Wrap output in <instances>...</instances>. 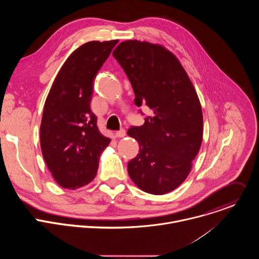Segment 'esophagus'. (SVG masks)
I'll use <instances>...</instances> for the list:
<instances>
[{
    "instance_id": "obj_1",
    "label": "esophagus",
    "mask_w": 259,
    "mask_h": 259,
    "mask_svg": "<svg viewBox=\"0 0 259 259\" xmlns=\"http://www.w3.org/2000/svg\"><path fill=\"white\" fill-rule=\"evenodd\" d=\"M125 135H126V130L125 129H121V130L116 132V137H125Z\"/></svg>"
}]
</instances>
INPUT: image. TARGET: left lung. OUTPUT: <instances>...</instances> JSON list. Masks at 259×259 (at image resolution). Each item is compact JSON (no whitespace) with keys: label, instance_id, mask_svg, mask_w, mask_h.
<instances>
[{"label":"left lung","instance_id":"1","mask_svg":"<svg viewBox=\"0 0 259 259\" xmlns=\"http://www.w3.org/2000/svg\"><path fill=\"white\" fill-rule=\"evenodd\" d=\"M113 55L131 83L135 104L153 112L142 126L128 130L140 146L128 163L129 176L145 193L167 194L187 178L201 147L203 115L197 92L178 59L163 46L125 41Z\"/></svg>","mask_w":259,"mask_h":259}]
</instances>
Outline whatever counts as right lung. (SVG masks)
Segmentation results:
<instances>
[{
  "label": "right lung",
  "mask_w": 259,
  "mask_h": 259,
  "mask_svg": "<svg viewBox=\"0 0 259 259\" xmlns=\"http://www.w3.org/2000/svg\"><path fill=\"white\" fill-rule=\"evenodd\" d=\"M118 40L92 41L66 59L51 87L41 123V149L48 169L64 189L88 184L110 139L97 127L90 102L93 81Z\"/></svg>",
  "instance_id": "add662e5"
}]
</instances>
